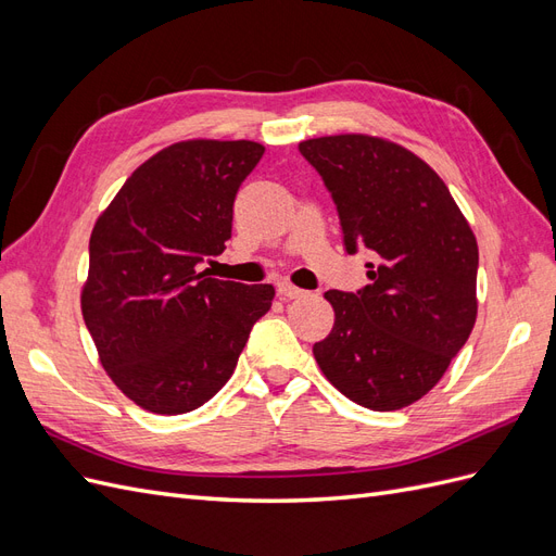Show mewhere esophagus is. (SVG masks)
<instances>
[{
  "instance_id": "1",
  "label": "esophagus",
  "mask_w": 556,
  "mask_h": 556,
  "mask_svg": "<svg viewBox=\"0 0 556 556\" xmlns=\"http://www.w3.org/2000/svg\"><path fill=\"white\" fill-rule=\"evenodd\" d=\"M278 294L285 296V299H301V296H306L308 292L296 288V285H292L288 280H282V282H278Z\"/></svg>"
}]
</instances>
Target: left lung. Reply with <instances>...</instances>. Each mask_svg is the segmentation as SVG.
<instances>
[{"mask_svg": "<svg viewBox=\"0 0 556 556\" xmlns=\"http://www.w3.org/2000/svg\"><path fill=\"white\" fill-rule=\"evenodd\" d=\"M299 153L333 199L348 255H374L362 290L325 292L336 323L313 355L350 401L406 408L443 378L476 325L473 231L441 176L406 148L341 134L301 141Z\"/></svg>", "mask_w": 556, "mask_h": 556, "instance_id": "obj_1", "label": "left lung"}]
</instances>
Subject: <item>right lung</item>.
Instances as JSON below:
<instances>
[{
    "instance_id": "1",
    "label": "right lung",
    "mask_w": 556,
    "mask_h": 556,
    "mask_svg": "<svg viewBox=\"0 0 556 556\" xmlns=\"http://www.w3.org/2000/svg\"><path fill=\"white\" fill-rule=\"evenodd\" d=\"M264 155L255 141H185L143 162L99 217L80 308L111 380L137 406L182 415L237 368L271 285L211 278L233 199Z\"/></svg>"
}]
</instances>
